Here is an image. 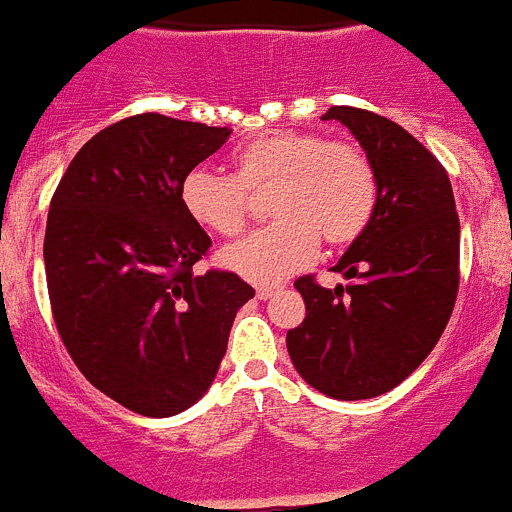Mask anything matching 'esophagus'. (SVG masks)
<instances>
[{"mask_svg":"<svg viewBox=\"0 0 512 512\" xmlns=\"http://www.w3.org/2000/svg\"><path fill=\"white\" fill-rule=\"evenodd\" d=\"M283 286H278V283H260V286H257L255 289V294H257V299H270V296H276L278 291H281Z\"/></svg>","mask_w":512,"mask_h":512,"instance_id":"esophagus-1","label":"esophagus"}]
</instances>
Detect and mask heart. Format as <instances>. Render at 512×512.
Wrapping results in <instances>:
<instances>
[{"instance_id":"b5f03b06","label":"heart","mask_w":512,"mask_h":512,"mask_svg":"<svg viewBox=\"0 0 512 512\" xmlns=\"http://www.w3.org/2000/svg\"><path fill=\"white\" fill-rule=\"evenodd\" d=\"M234 174L197 166L182 176L179 203L205 231L231 236L247 221V192H268L276 221L226 244L218 263L252 283H278L315 260L320 239L351 244L375 213L377 179L367 153L312 132H268L231 158Z\"/></svg>"}]
</instances>
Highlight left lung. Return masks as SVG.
I'll list each match as a JSON object with an SVG mask.
<instances>
[{
  "label": "left lung",
  "mask_w": 512,
  "mask_h": 512,
  "mask_svg": "<svg viewBox=\"0 0 512 512\" xmlns=\"http://www.w3.org/2000/svg\"><path fill=\"white\" fill-rule=\"evenodd\" d=\"M367 153L377 179L375 213L333 270L346 286L294 283L307 317L286 333L296 372L338 401L401 385L435 349L458 294L461 223L448 171L401 124L333 106Z\"/></svg>",
  "instance_id": "1"
}]
</instances>
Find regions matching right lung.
Instances as JSON below:
<instances>
[{
    "instance_id": "1",
    "label": "right lung",
    "mask_w": 512,
    "mask_h": 512,
    "mask_svg": "<svg viewBox=\"0 0 512 512\" xmlns=\"http://www.w3.org/2000/svg\"><path fill=\"white\" fill-rule=\"evenodd\" d=\"M229 127L137 114L93 135L51 197L44 263L59 336L90 385L143 416H174L216 380L234 317L255 289L192 273L205 234L182 176Z\"/></svg>"
}]
</instances>
